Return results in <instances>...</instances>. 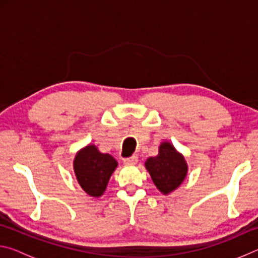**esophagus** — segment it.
Returning <instances> with one entry per match:
<instances>
[{
  "label": "esophagus",
  "instance_id": "34e87169",
  "mask_svg": "<svg viewBox=\"0 0 258 258\" xmlns=\"http://www.w3.org/2000/svg\"><path fill=\"white\" fill-rule=\"evenodd\" d=\"M123 161H124V164H126V165H135L138 163V157L137 156L128 157V158H125Z\"/></svg>",
  "mask_w": 258,
  "mask_h": 258
}]
</instances>
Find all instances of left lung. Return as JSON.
Masks as SVG:
<instances>
[{"mask_svg": "<svg viewBox=\"0 0 258 258\" xmlns=\"http://www.w3.org/2000/svg\"><path fill=\"white\" fill-rule=\"evenodd\" d=\"M145 166L157 189L165 196L176 190L187 174L185 158L168 141L160 143L158 155L148 158Z\"/></svg>", "mask_w": 258, "mask_h": 258, "instance_id": "1", "label": "left lung"}]
</instances>
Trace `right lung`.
Wrapping results in <instances>:
<instances>
[{"label":"right lung","instance_id":"obj_1","mask_svg":"<svg viewBox=\"0 0 258 258\" xmlns=\"http://www.w3.org/2000/svg\"><path fill=\"white\" fill-rule=\"evenodd\" d=\"M117 166L118 163L111 155L102 154L94 145L82 148L74 158V172L78 184L87 195L95 198L104 194Z\"/></svg>","mask_w":258,"mask_h":258}]
</instances>
